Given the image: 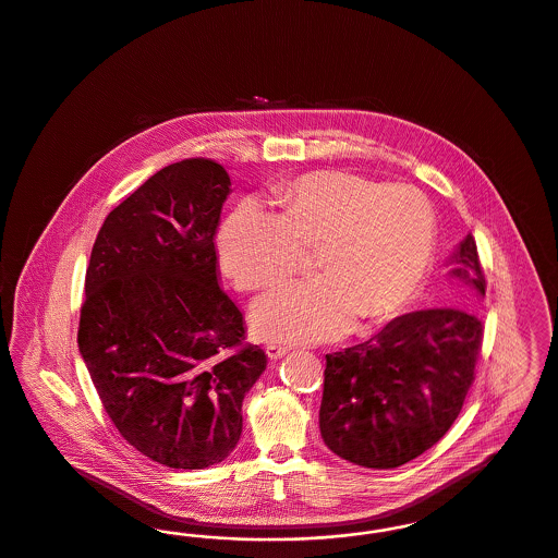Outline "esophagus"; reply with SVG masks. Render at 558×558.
<instances>
[{
	"instance_id": "34e87169",
	"label": "esophagus",
	"mask_w": 558,
	"mask_h": 558,
	"mask_svg": "<svg viewBox=\"0 0 558 558\" xmlns=\"http://www.w3.org/2000/svg\"><path fill=\"white\" fill-rule=\"evenodd\" d=\"M266 351L271 360H280V357H284L291 349H289V347L278 345V343H269V345L266 347Z\"/></svg>"
}]
</instances>
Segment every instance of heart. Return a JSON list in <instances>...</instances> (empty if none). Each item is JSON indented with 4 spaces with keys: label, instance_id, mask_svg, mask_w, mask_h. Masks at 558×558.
<instances>
[{
    "label": "heart",
    "instance_id": "1",
    "mask_svg": "<svg viewBox=\"0 0 558 558\" xmlns=\"http://www.w3.org/2000/svg\"><path fill=\"white\" fill-rule=\"evenodd\" d=\"M276 215L248 201L217 234L221 269L242 291L287 280L301 248H316L319 276L255 301L251 318L269 341L319 343L380 324L416 294L430 266L437 221L425 196L349 171H314L274 187Z\"/></svg>",
    "mask_w": 558,
    "mask_h": 558
}]
</instances>
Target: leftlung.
<instances>
[{"label":"left lung","instance_id":"1","mask_svg":"<svg viewBox=\"0 0 558 558\" xmlns=\"http://www.w3.org/2000/svg\"><path fill=\"white\" fill-rule=\"evenodd\" d=\"M460 307L391 319L371 341L326 355L319 433L328 450L366 469H396L433 448L475 380L485 276L471 234L451 253Z\"/></svg>","mask_w":558,"mask_h":558}]
</instances>
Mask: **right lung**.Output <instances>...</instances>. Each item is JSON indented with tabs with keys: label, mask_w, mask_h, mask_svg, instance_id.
Segmentation results:
<instances>
[{
	"label": "right lung",
	"mask_w": 558,
	"mask_h": 558,
	"mask_svg": "<svg viewBox=\"0 0 558 558\" xmlns=\"http://www.w3.org/2000/svg\"><path fill=\"white\" fill-rule=\"evenodd\" d=\"M230 186L215 160L160 169L108 213L85 271L81 357L125 441L169 469L232 453L242 399L267 366L219 289L215 234Z\"/></svg>",
	"instance_id": "1"
}]
</instances>
